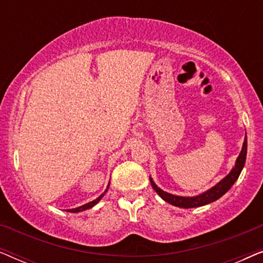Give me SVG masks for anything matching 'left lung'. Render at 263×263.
Masks as SVG:
<instances>
[{
	"label": "left lung",
	"instance_id": "1",
	"mask_svg": "<svg viewBox=\"0 0 263 263\" xmlns=\"http://www.w3.org/2000/svg\"><path fill=\"white\" fill-rule=\"evenodd\" d=\"M246 158H247V135L246 138H244L242 151H240L239 156L236 160L235 167L232 168L231 172H230L226 177L222 178L218 184H215L213 188L208 189L207 192L200 194V195L197 196L185 197V196L172 195V194H168L166 192H164V190H161L160 188H158L152 178H149V181H151V184H152V188L156 190L158 195L170 204H174V206L181 207V208H194V207L204 206V204L211 203L213 202V201L218 200L219 197H221L226 192H229V189L235 184L237 178L239 177L240 172H242L244 164H246Z\"/></svg>",
	"mask_w": 263,
	"mask_h": 263
}]
</instances>
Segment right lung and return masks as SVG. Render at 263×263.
Listing matches in <instances>:
<instances>
[{
  "instance_id": "add662e5",
  "label": "right lung",
  "mask_w": 263,
  "mask_h": 263,
  "mask_svg": "<svg viewBox=\"0 0 263 263\" xmlns=\"http://www.w3.org/2000/svg\"><path fill=\"white\" fill-rule=\"evenodd\" d=\"M109 185H110V184H109ZM109 185H107V188H106V190H105V193L107 192V189H109ZM105 193H104V194H105ZM104 194H102V195H100L99 197H97L96 200L91 201V202H88V203L84 204V206H80V207H78V208H71V210H68L67 212H70V213H78V212H82V211L89 210V208H92L93 206H96V204L98 203L100 200H102V197L104 196Z\"/></svg>"
}]
</instances>
